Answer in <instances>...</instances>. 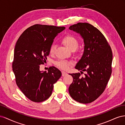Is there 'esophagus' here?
<instances>
[{
  "label": "esophagus",
  "mask_w": 125,
  "mask_h": 125,
  "mask_svg": "<svg viewBox=\"0 0 125 125\" xmlns=\"http://www.w3.org/2000/svg\"><path fill=\"white\" fill-rule=\"evenodd\" d=\"M62 76H65V75H66L67 74V73H66V72L64 71H62Z\"/></svg>",
  "instance_id": "34e87169"
}]
</instances>
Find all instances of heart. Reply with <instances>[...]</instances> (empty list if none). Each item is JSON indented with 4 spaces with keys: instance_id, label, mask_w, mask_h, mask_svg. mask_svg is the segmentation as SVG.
I'll return each instance as SVG.
<instances>
[{
    "instance_id": "obj_1",
    "label": "heart",
    "mask_w": 125,
    "mask_h": 125,
    "mask_svg": "<svg viewBox=\"0 0 125 125\" xmlns=\"http://www.w3.org/2000/svg\"><path fill=\"white\" fill-rule=\"evenodd\" d=\"M62 43L66 45L71 51L75 50L79 46L78 39L73 35L67 34L63 36L62 39ZM56 48V45L53 43L51 45L50 49L51 54H54ZM55 65L62 69H67L71 65V62L65 60H58L55 62Z\"/></svg>"
}]
</instances>
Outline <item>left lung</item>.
Wrapping results in <instances>:
<instances>
[{"instance_id": "left-lung-1", "label": "left lung", "mask_w": 125, "mask_h": 125, "mask_svg": "<svg viewBox=\"0 0 125 125\" xmlns=\"http://www.w3.org/2000/svg\"><path fill=\"white\" fill-rule=\"evenodd\" d=\"M70 30L80 34L83 39V54L75 68L86 73H71L73 82L69 92L73 100L83 104L90 103L103 93L112 73L113 54L106 39L99 30L88 23L71 25Z\"/></svg>"}]
</instances>
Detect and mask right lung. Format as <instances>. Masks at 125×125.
Listing matches in <instances>:
<instances>
[{"label":"right lung","instance_id":"add662e5","mask_svg":"<svg viewBox=\"0 0 125 125\" xmlns=\"http://www.w3.org/2000/svg\"><path fill=\"white\" fill-rule=\"evenodd\" d=\"M62 26L35 24L22 33L14 47L12 70L18 86L31 101L41 102L51 95L54 84L62 76L57 68L41 71L50 54L54 39L65 30Z\"/></svg>","mask_w":125,"mask_h":125}]
</instances>
